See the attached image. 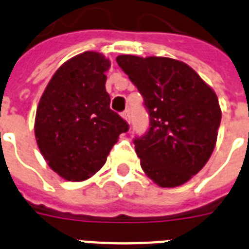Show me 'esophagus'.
Listing matches in <instances>:
<instances>
[{
	"instance_id": "1",
	"label": "esophagus",
	"mask_w": 249,
	"mask_h": 249,
	"mask_svg": "<svg viewBox=\"0 0 249 249\" xmlns=\"http://www.w3.org/2000/svg\"><path fill=\"white\" fill-rule=\"evenodd\" d=\"M122 116L127 123H130V112H129V110H124V111L122 112Z\"/></svg>"
}]
</instances>
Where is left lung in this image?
I'll return each instance as SVG.
<instances>
[{
    "instance_id": "8db88e82",
    "label": "left lung",
    "mask_w": 249,
    "mask_h": 249,
    "mask_svg": "<svg viewBox=\"0 0 249 249\" xmlns=\"http://www.w3.org/2000/svg\"><path fill=\"white\" fill-rule=\"evenodd\" d=\"M116 62L137 86L149 129L134 139L140 165L160 187L184 184L211 158L220 125L215 92L184 62L122 55Z\"/></svg>"
}]
</instances>
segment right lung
Listing matches in <instances>:
<instances>
[{
    "label": "right lung",
    "mask_w": 249,
    "mask_h": 249,
    "mask_svg": "<svg viewBox=\"0 0 249 249\" xmlns=\"http://www.w3.org/2000/svg\"><path fill=\"white\" fill-rule=\"evenodd\" d=\"M110 61L86 51L53 73L38 103L35 135L50 168L66 180L81 181L105 164L129 125L110 109L105 89Z\"/></svg>",
    "instance_id": "1"
}]
</instances>
